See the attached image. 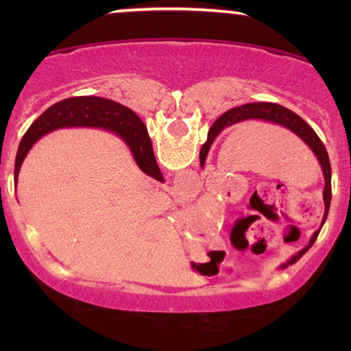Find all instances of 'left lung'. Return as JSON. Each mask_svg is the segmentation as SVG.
Here are the masks:
<instances>
[{"label": "left lung", "mask_w": 351, "mask_h": 351, "mask_svg": "<svg viewBox=\"0 0 351 351\" xmlns=\"http://www.w3.org/2000/svg\"><path fill=\"white\" fill-rule=\"evenodd\" d=\"M265 119V121H271V123H276V124H281V126H285L287 129H291L292 132H295L297 136H299L302 141H304L306 145H308L313 153L318 158L321 167H323V172H324V182H326V186H324V219H323V223L326 222V217H328V213H329V206H330V162H329V156H328V152H326V147L323 145V142L319 141V137L316 136V132L311 129L308 124H306L304 119H302L299 114H295L294 112H291V110H287L285 107H281V105L278 104H265V102H261V104H246V105H241V107L238 108H232L228 110L227 113H223L222 117L215 119V123L213 124V128L209 129V134H208V142L204 143L203 147H201V152H199V161L204 162L206 160V155H208L209 152V147L210 143H213L214 137L217 136V134L222 131L225 126H232L234 123H239V121H244V119ZM319 232H315L313 237L310 239V244L308 247H311V244L315 243L316 237H318ZM308 247L302 249V251L294 256L289 261V263H294L295 261H299V258L304 256V254L308 251ZM286 267V265H282Z\"/></svg>", "instance_id": "8db88e82"}]
</instances>
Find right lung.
<instances>
[{
	"instance_id": "1",
	"label": "right lung",
	"mask_w": 351,
	"mask_h": 351,
	"mask_svg": "<svg viewBox=\"0 0 351 351\" xmlns=\"http://www.w3.org/2000/svg\"><path fill=\"white\" fill-rule=\"evenodd\" d=\"M64 126H94L119 134L131 147L138 167L153 179H162L153 155L150 136L141 118L132 110L113 100L84 95V97H71L54 104L28 128L16 156V166H14L16 184L23 158L27 156L33 143L45 134Z\"/></svg>"
}]
</instances>
